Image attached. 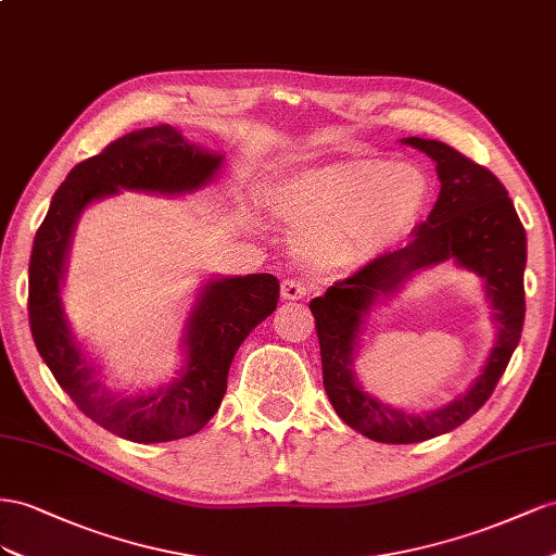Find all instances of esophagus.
Instances as JSON below:
<instances>
[{
  "instance_id": "esophagus-1",
  "label": "esophagus",
  "mask_w": 556,
  "mask_h": 556,
  "mask_svg": "<svg viewBox=\"0 0 556 556\" xmlns=\"http://www.w3.org/2000/svg\"><path fill=\"white\" fill-rule=\"evenodd\" d=\"M281 298L283 300H303V298H307V287L295 279H287L281 283Z\"/></svg>"
}]
</instances>
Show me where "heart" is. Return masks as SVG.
Returning <instances> with one entry per match:
<instances>
[{
  "instance_id": "b5f03b06",
  "label": "heart",
  "mask_w": 556,
  "mask_h": 556,
  "mask_svg": "<svg viewBox=\"0 0 556 556\" xmlns=\"http://www.w3.org/2000/svg\"><path fill=\"white\" fill-rule=\"evenodd\" d=\"M428 198L424 172L382 157H342L300 169L273 193L275 214L300 232L312 267L324 273L375 261L412 228Z\"/></svg>"
}]
</instances>
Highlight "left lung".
<instances>
[{
  "instance_id": "obj_1",
  "label": "left lung",
  "mask_w": 556,
  "mask_h": 556,
  "mask_svg": "<svg viewBox=\"0 0 556 556\" xmlns=\"http://www.w3.org/2000/svg\"><path fill=\"white\" fill-rule=\"evenodd\" d=\"M401 141L435 163L440 195L431 214L403 249L375 258L309 303L330 405L354 431L387 445L431 440L470 419L494 393L525 326L527 232L505 186L486 167L442 141L421 137ZM442 262H454L483 279L497 336L473 384L450 404L417 416L382 404L363 390L353 363L374 312L412 276Z\"/></svg>"
}]
</instances>
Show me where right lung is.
I'll use <instances>...</instances> for the list:
<instances>
[{"label":"right lung","instance_id":"1","mask_svg":"<svg viewBox=\"0 0 556 556\" xmlns=\"http://www.w3.org/2000/svg\"><path fill=\"white\" fill-rule=\"evenodd\" d=\"M226 153L188 141L172 125L132 130L78 163L60 184L29 256V328L46 366L78 409L118 438L167 442L198 433L216 415L228 370L249 332L277 309L273 275L218 277L198 289L181 330V366L147 391L109 389L98 361L76 340L62 300L78 218L121 190L179 198L210 186Z\"/></svg>","mask_w":556,"mask_h":556}]
</instances>
